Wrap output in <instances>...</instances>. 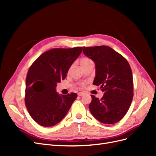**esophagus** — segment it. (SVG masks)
I'll list each match as a JSON object with an SVG mask.
<instances>
[{"label": "esophagus", "mask_w": 156, "mask_h": 156, "mask_svg": "<svg viewBox=\"0 0 156 156\" xmlns=\"http://www.w3.org/2000/svg\"><path fill=\"white\" fill-rule=\"evenodd\" d=\"M84 94V92H79L78 93V96H83Z\"/></svg>", "instance_id": "34e87169"}]
</instances>
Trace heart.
Returning a JSON list of instances; mask_svg holds the SVG:
<instances>
[{"label": "heart", "mask_w": 156, "mask_h": 156, "mask_svg": "<svg viewBox=\"0 0 156 156\" xmlns=\"http://www.w3.org/2000/svg\"><path fill=\"white\" fill-rule=\"evenodd\" d=\"M90 64H93V62L92 61L88 58H82L81 60H80V64H81V66L83 68L87 66Z\"/></svg>", "instance_id": "b5f03b06"}]
</instances>
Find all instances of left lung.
I'll return each instance as SVG.
<instances>
[{
	"instance_id": "obj_1",
	"label": "left lung",
	"mask_w": 156,
	"mask_h": 156,
	"mask_svg": "<svg viewBox=\"0 0 156 156\" xmlns=\"http://www.w3.org/2000/svg\"><path fill=\"white\" fill-rule=\"evenodd\" d=\"M83 52L96 65L93 84L100 86L104 93L101 100L91 95L90 111L101 123H116L125 116L133 98L130 66L124 56L110 47H84Z\"/></svg>"
}]
</instances>
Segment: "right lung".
<instances>
[{"instance_id":"1","label":"right lung","mask_w":156,"mask_h":156,"mask_svg":"<svg viewBox=\"0 0 156 156\" xmlns=\"http://www.w3.org/2000/svg\"><path fill=\"white\" fill-rule=\"evenodd\" d=\"M82 50L80 47L53 49L40 55L29 68L25 104L30 116L40 126L51 127L59 123L77 98L75 93L59 94L56 87L66 77L69 68Z\"/></svg>"}]
</instances>
